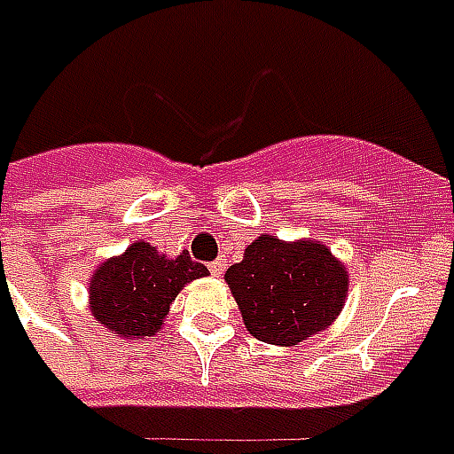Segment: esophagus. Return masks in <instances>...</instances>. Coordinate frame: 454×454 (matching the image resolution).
<instances>
[{"mask_svg": "<svg viewBox=\"0 0 454 454\" xmlns=\"http://www.w3.org/2000/svg\"><path fill=\"white\" fill-rule=\"evenodd\" d=\"M208 268H211V272H214V275H223V270H226V258L214 260V262H211Z\"/></svg>", "mask_w": 454, "mask_h": 454, "instance_id": "34e87169", "label": "esophagus"}]
</instances>
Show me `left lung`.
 Returning <instances> with one entry per match:
<instances>
[{
  "mask_svg": "<svg viewBox=\"0 0 454 454\" xmlns=\"http://www.w3.org/2000/svg\"><path fill=\"white\" fill-rule=\"evenodd\" d=\"M231 294L250 334L265 344L294 347L325 332L344 309L347 265L322 240H280L262 233L226 270Z\"/></svg>",
  "mask_w": 454,
  "mask_h": 454,
  "instance_id": "obj_1",
  "label": "left lung"
}]
</instances>
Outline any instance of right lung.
<instances>
[{
    "label": "right lung",
    "instance_id": "obj_1",
    "mask_svg": "<svg viewBox=\"0 0 454 454\" xmlns=\"http://www.w3.org/2000/svg\"><path fill=\"white\" fill-rule=\"evenodd\" d=\"M208 275L189 253L169 258L135 240L120 255L103 260L88 280V307L98 325L120 339L154 337L169 315L174 297L192 280Z\"/></svg>",
    "mask_w": 454,
    "mask_h": 454
}]
</instances>
